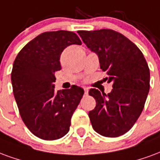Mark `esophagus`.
<instances>
[{"instance_id": "34e87169", "label": "esophagus", "mask_w": 160, "mask_h": 160, "mask_svg": "<svg viewBox=\"0 0 160 160\" xmlns=\"http://www.w3.org/2000/svg\"><path fill=\"white\" fill-rule=\"evenodd\" d=\"M83 89H84L85 94H88V88H83Z\"/></svg>"}]
</instances>
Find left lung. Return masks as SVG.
Here are the masks:
<instances>
[{
    "label": "left lung",
    "instance_id": "obj_1",
    "mask_svg": "<svg viewBox=\"0 0 160 160\" xmlns=\"http://www.w3.org/2000/svg\"><path fill=\"white\" fill-rule=\"evenodd\" d=\"M82 42L97 54L112 89L106 94L90 88L96 107L88 112L93 129L101 136L118 137L132 128L144 108L150 72L141 50L127 37L108 29L78 31Z\"/></svg>",
    "mask_w": 160,
    "mask_h": 160
}]
</instances>
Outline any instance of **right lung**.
I'll return each instance as SVG.
<instances>
[{"label": "right lung", "instance_id": "right-lung-1", "mask_svg": "<svg viewBox=\"0 0 160 160\" xmlns=\"http://www.w3.org/2000/svg\"><path fill=\"white\" fill-rule=\"evenodd\" d=\"M72 44H82L74 32H44L28 42L13 62L11 80L19 113L31 132L41 139L53 141L68 133L73 112L84 94L77 85L54 89L61 53Z\"/></svg>", "mask_w": 160, "mask_h": 160}]
</instances>
